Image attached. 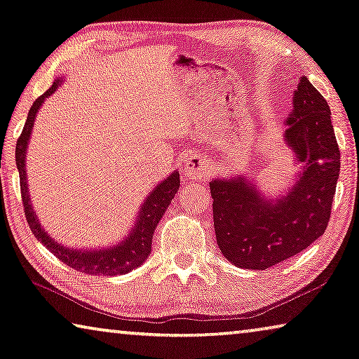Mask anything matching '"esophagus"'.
Returning a JSON list of instances; mask_svg holds the SVG:
<instances>
[{
	"instance_id": "esophagus-1",
	"label": "esophagus",
	"mask_w": 359,
	"mask_h": 359,
	"mask_svg": "<svg viewBox=\"0 0 359 359\" xmlns=\"http://www.w3.org/2000/svg\"><path fill=\"white\" fill-rule=\"evenodd\" d=\"M209 174V163L201 155L191 153L184 161V177L187 180H200Z\"/></svg>"
}]
</instances>
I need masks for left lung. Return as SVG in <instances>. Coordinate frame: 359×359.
<instances>
[{
	"instance_id": "1",
	"label": "left lung",
	"mask_w": 359,
	"mask_h": 359,
	"mask_svg": "<svg viewBox=\"0 0 359 359\" xmlns=\"http://www.w3.org/2000/svg\"><path fill=\"white\" fill-rule=\"evenodd\" d=\"M283 139L300 164L281 196L266 198L246 175L209 182L222 254L240 269L266 270L302 252L326 230L340 174L327 102L300 76Z\"/></svg>"
}]
</instances>
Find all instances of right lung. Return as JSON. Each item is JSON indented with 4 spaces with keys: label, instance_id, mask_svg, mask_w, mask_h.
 Wrapping results in <instances>:
<instances>
[{
    "label": "right lung",
    "instance_id": "obj_1",
    "mask_svg": "<svg viewBox=\"0 0 359 359\" xmlns=\"http://www.w3.org/2000/svg\"><path fill=\"white\" fill-rule=\"evenodd\" d=\"M64 83V78L59 76L54 79L53 86H50L41 97H38L28 111L27 121L24 130H22L19 140L15 145V164L19 170L20 177V191L22 201L25 208V217L28 225L35 235L36 240L44 244L57 259L64 262L72 269L89 273V275H105V276H116L126 275L130 270L137 269L145 262L151 252V240L153 233H155L156 225L161 220L163 214L166 212L170 201L174 200L175 193L179 191L180 177L179 170L170 172L166 179L159 182L149 195L145 196L144 203L139 209L137 217L133 225V229L123 238L118 244L105 248H88V249H76L68 248L65 244L54 240L49 233L43 229L39 224V219L33 209L30 200V193H28V182H27V149L28 142L32 137V130L35 126V119L39 111V108L44 104V100L53 95L57 88Z\"/></svg>",
    "mask_w": 359,
    "mask_h": 359
}]
</instances>
